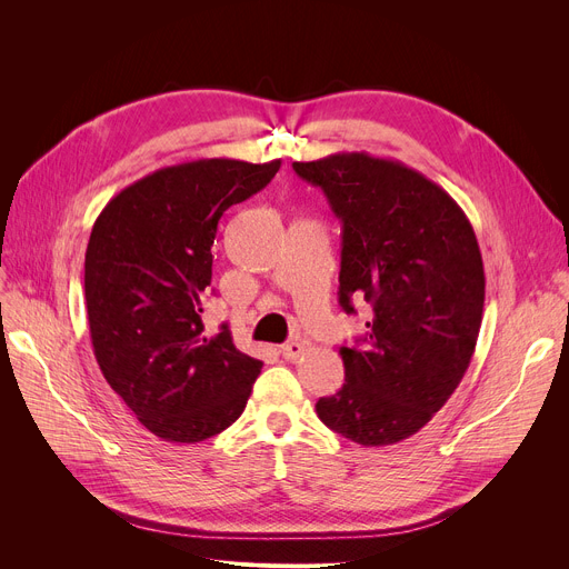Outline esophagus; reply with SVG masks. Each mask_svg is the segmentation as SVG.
Segmentation results:
<instances>
[{"label":"esophagus","instance_id":"1","mask_svg":"<svg viewBox=\"0 0 569 569\" xmlns=\"http://www.w3.org/2000/svg\"><path fill=\"white\" fill-rule=\"evenodd\" d=\"M305 343L302 341H288L281 346V355L286 357V360H297V357L305 355Z\"/></svg>","mask_w":569,"mask_h":569}]
</instances>
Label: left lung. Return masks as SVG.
I'll return each mask as SVG.
<instances>
[{"label":"left lung","mask_w":569,"mask_h":569,"mask_svg":"<svg viewBox=\"0 0 569 569\" xmlns=\"http://www.w3.org/2000/svg\"><path fill=\"white\" fill-rule=\"evenodd\" d=\"M341 221L339 305L373 309L360 346H341L346 382L322 397L325 427L365 445L420 431L459 387L485 309V264L457 200L422 172L367 152L295 161Z\"/></svg>","instance_id":"8db88e82"}]
</instances>
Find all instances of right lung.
Wrapping results in <instances>:
<instances>
[{"label":"right lung","mask_w":569,"mask_h":569,"mask_svg":"<svg viewBox=\"0 0 569 569\" xmlns=\"http://www.w3.org/2000/svg\"><path fill=\"white\" fill-rule=\"evenodd\" d=\"M281 159H198L119 191L84 253L89 337L103 378L138 422L168 442H200L244 412L260 360L226 325L204 332L202 297L228 207L264 189Z\"/></svg>","instance_id":"add662e5"}]
</instances>
